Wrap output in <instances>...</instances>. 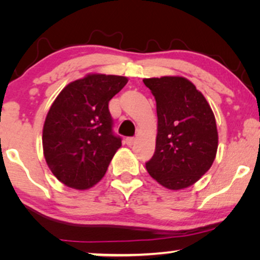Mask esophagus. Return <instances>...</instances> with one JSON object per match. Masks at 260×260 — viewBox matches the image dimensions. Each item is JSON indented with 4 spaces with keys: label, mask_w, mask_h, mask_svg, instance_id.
Wrapping results in <instances>:
<instances>
[{
    "label": "esophagus",
    "mask_w": 260,
    "mask_h": 260,
    "mask_svg": "<svg viewBox=\"0 0 260 260\" xmlns=\"http://www.w3.org/2000/svg\"><path fill=\"white\" fill-rule=\"evenodd\" d=\"M125 143H126L127 147H133V145L136 143V138H135V137H127L125 140Z\"/></svg>",
    "instance_id": "obj_1"
}]
</instances>
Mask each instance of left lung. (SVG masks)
<instances>
[{
	"label": "left lung",
	"instance_id": "8db88e82",
	"mask_svg": "<svg viewBox=\"0 0 260 260\" xmlns=\"http://www.w3.org/2000/svg\"><path fill=\"white\" fill-rule=\"evenodd\" d=\"M156 101L155 154L145 168L163 187L180 190L198 182L218 150L215 117L204 94L186 78L143 79Z\"/></svg>",
	"mask_w": 260,
	"mask_h": 260
}]
</instances>
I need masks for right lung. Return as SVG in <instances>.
I'll return each instance as SVG.
<instances>
[{"label": "right lung", "instance_id": "obj_1", "mask_svg": "<svg viewBox=\"0 0 260 260\" xmlns=\"http://www.w3.org/2000/svg\"><path fill=\"white\" fill-rule=\"evenodd\" d=\"M127 78L90 73L62 88L46 116L42 148L65 186L85 190L103 179L122 141L112 133L109 102Z\"/></svg>", "mask_w": 260, "mask_h": 260}]
</instances>
